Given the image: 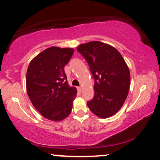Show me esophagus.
Wrapping results in <instances>:
<instances>
[{
    "label": "esophagus",
    "instance_id": "34e87169",
    "mask_svg": "<svg viewBox=\"0 0 160 160\" xmlns=\"http://www.w3.org/2000/svg\"><path fill=\"white\" fill-rule=\"evenodd\" d=\"M77 89H78V92H81V91H82V88H81V87H78Z\"/></svg>",
    "mask_w": 160,
    "mask_h": 160
}]
</instances>
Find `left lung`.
Wrapping results in <instances>:
<instances>
[{
    "mask_svg": "<svg viewBox=\"0 0 160 160\" xmlns=\"http://www.w3.org/2000/svg\"><path fill=\"white\" fill-rule=\"evenodd\" d=\"M77 51L90 66L94 79V98L87 104L99 118L114 115L128 96L131 75L121 53L112 46L94 41L80 44Z\"/></svg>",
    "mask_w": 160,
    "mask_h": 160,
    "instance_id": "obj_1",
    "label": "left lung"
}]
</instances>
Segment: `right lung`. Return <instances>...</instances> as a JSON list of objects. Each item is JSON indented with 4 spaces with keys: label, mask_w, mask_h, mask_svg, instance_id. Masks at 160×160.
Instances as JSON below:
<instances>
[{
    "label": "right lung",
    "mask_w": 160,
    "mask_h": 160,
    "mask_svg": "<svg viewBox=\"0 0 160 160\" xmlns=\"http://www.w3.org/2000/svg\"><path fill=\"white\" fill-rule=\"evenodd\" d=\"M73 53V48L52 47L38 54L29 64L28 94L35 109L48 120L62 121L71 112L77 90L69 86L64 67Z\"/></svg>",
    "instance_id": "1"
}]
</instances>
